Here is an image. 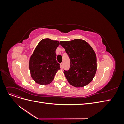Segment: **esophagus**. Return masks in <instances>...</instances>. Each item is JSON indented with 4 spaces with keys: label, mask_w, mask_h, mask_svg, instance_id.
<instances>
[{
    "label": "esophagus",
    "mask_w": 124,
    "mask_h": 124,
    "mask_svg": "<svg viewBox=\"0 0 124 124\" xmlns=\"http://www.w3.org/2000/svg\"><path fill=\"white\" fill-rule=\"evenodd\" d=\"M60 67H61V69H62V68H63V63H61V65H60Z\"/></svg>",
    "instance_id": "34e87169"
}]
</instances>
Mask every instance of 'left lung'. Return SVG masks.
Listing matches in <instances>:
<instances>
[{
  "instance_id": "obj_1",
  "label": "left lung",
  "mask_w": 124,
  "mask_h": 124,
  "mask_svg": "<svg viewBox=\"0 0 124 124\" xmlns=\"http://www.w3.org/2000/svg\"><path fill=\"white\" fill-rule=\"evenodd\" d=\"M70 59V67L64 74L70 84L76 87H83L92 81L97 71V57L94 50L86 42L76 39L61 41Z\"/></svg>"
}]
</instances>
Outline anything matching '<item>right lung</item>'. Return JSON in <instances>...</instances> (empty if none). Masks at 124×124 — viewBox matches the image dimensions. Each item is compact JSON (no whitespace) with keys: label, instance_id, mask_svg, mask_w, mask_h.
<instances>
[{"label":"right lung","instance_id":"obj_1","mask_svg":"<svg viewBox=\"0 0 124 124\" xmlns=\"http://www.w3.org/2000/svg\"><path fill=\"white\" fill-rule=\"evenodd\" d=\"M59 42L49 38L41 40L29 58V68L31 77L36 83L47 85L53 80L60 69L56 61V48Z\"/></svg>","mask_w":124,"mask_h":124}]
</instances>
